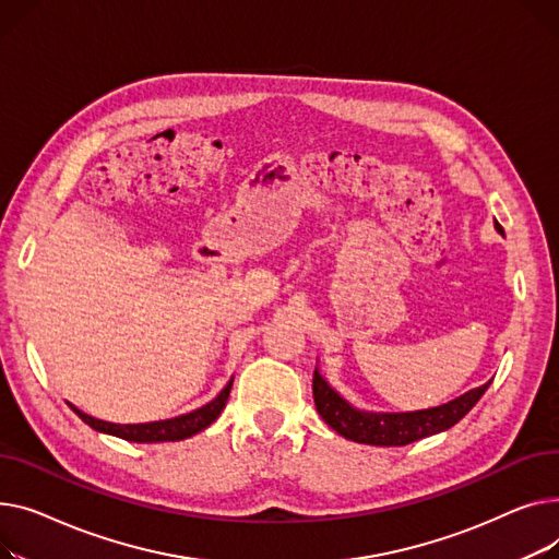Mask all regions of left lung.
<instances>
[{"label": "left lung", "instance_id": "8db88e82", "mask_svg": "<svg viewBox=\"0 0 559 559\" xmlns=\"http://www.w3.org/2000/svg\"><path fill=\"white\" fill-rule=\"evenodd\" d=\"M489 383L491 381L438 408H426L415 413H364L352 408L334 388L326 385V381L316 370L313 402L320 417L330 424L338 436L347 440L374 447H406L421 438L451 429L453 424L461 421L476 406Z\"/></svg>", "mask_w": 559, "mask_h": 559}]
</instances>
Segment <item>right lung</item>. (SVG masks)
<instances>
[{"mask_svg":"<svg viewBox=\"0 0 559 559\" xmlns=\"http://www.w3.org/2000/svg\"><path fill=\"white\" fill-rule=\"evenodd\" d=\"M229 390H233V381H229L216 400H212L207 406L174 417V419H162V421H148V424H110L104 419H94L85 413H81L76 406H72V411L87 424L92 426L94 431L102 433H110L117 436L121 440L128 442H174V440H185L191 438L199 431L207 429V426L221 415V411L225 408V402L229 397Z\"/></svg>","mask_w":559,"mask_h":559,"instance_id":"right-lung-1","label":"right lung"}]
</instances>
